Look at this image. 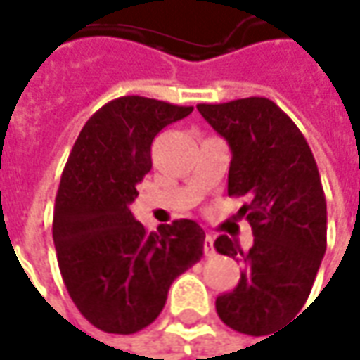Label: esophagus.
Instances as JSON below:
<instances>
[{"instance_id":"esophagus-1","label":"esophagus","mask_w":360,"mask_h":360,"mask_svg":"<svg viewBox=\"0 0 360 360\" xmlns=\"http://www.w3.org/2000/svg\"><path fill=\"white\" fill-rule=\"evenodd\" d=\"M203 252H205V256H213V254H215V248H213V238H211L210 233L205 236V242H203Z\"/></svg>"}]
</instances>
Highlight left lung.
<instances>
[{
  "label": "left lung",
  "instance_id": "1",
  "mask_svg": "<svg viewBox=\"0 0 360 360\" xmlns=\"http://www.w3.org/2000/svg\"><path fill=\"white\" fill-rule=\"evenodd\" d=\"M197 110L229 145L227 195L248 197L238 215L254 233L248 252L227 236L213 243L243 266L238 286L217 296L215 310L229 328L266 336L304 306L326 252L319 167L298 127L268 98L197 104Z\"/></svg>",
  "mask_w": 360,
  "mask_h": 360
}]
</instances>
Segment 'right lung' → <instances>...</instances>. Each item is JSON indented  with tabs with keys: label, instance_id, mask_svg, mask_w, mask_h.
<instances>
[{
	"label": "right lung",
	"instance_id": "right-lung-1",
	"mask_svg": "<svg viewBox=\"0 0 360 360\" xmlns=\"http://www.w3.org/2000/svg\"><path fill=\"white\" fill-rule=\"evenodd\" d=\"M193 112L145 96H120L88 118L56 195V256L72 302L96 328L133 335L155 321L173 280L203 256L193 219L147 231L131 213L153 167V139Z\"/></svg>",
	"mask_w": 360,
	"mask_h": 360
}]
</instances>
